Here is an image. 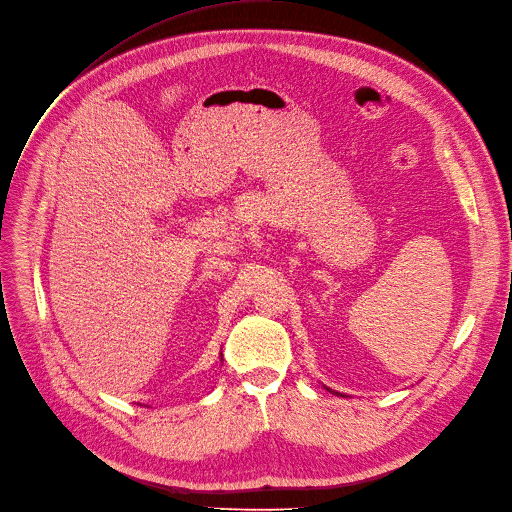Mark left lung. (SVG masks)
<instances>
[{
    "label": "left lung",
    "mask_w": 512,
    "mask_h": 512,
    "mask_svg": "<svg viewBox=\"0 0 512 512\" xmlns=\"http://www.w3.org/2000/svg\"><path fill=\"white\" fill-rule=\"evenodd\" d=\"M327 391H330V393H334V391H332V388H327ZM336 395H338V393H336Z\"/></svg>",
    "instance_id": "8db88e82"
}]
</instances>
